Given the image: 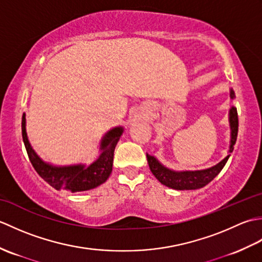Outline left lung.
I'll return each instance as SVG.
<instances>
[{"label": "left lung", "instance_id": "8db88e82", "mask_svg": "<svg viewBox=\"0 0 262 262\" xmlns=\"http://www.w3.org/2000/svg\"><path fill=\"white\" fill-rule=\"evenodd\" d=\"M231 98H234V92L231 90ZM230 124H231V146L230 153L233 152L234 144L236 142L237 130H238V118L236 108L232 107L230 110ZM147 162L151 169L152 173L157 179L165 185L166 187L177 189V190H192V189H199L205 187L214 178L220 173L222 169L224 168L230 155L221 161L219 164L211 166L209 169L200 170V171H185V172H176L164 168L162 164H160L157 159L151 155H146Z\"/></svg>", "mask_w": 262, "mask_h": 262}]
</instances>
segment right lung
Instances as JSON below:
<instances>
[{
	"instance_id": "add662e5",
	"label": "right lung",
	"mask_w": 262,
	"mask_h": 262,
	"mask_svg": "<svg viewBox=\"0 0 262 262\" xmlns=\"http://www.w3.org/2000/svg\"><path fill=\"white\" fill-rule=\"evenodd\" d=\"M21 129L28 157H29L33 169L53 188L64 189V190L70 192L90 190V189L100 186L108 179L111 171H113L115 147L122 133L121 127L114 128L113 130L107 133L101 142V155L96 162L89 166L71 165L56 168V166L49 165L41 161V159L32 149L26 133L25 114L22 116Z\"/></svg>"
}]
</instances>
